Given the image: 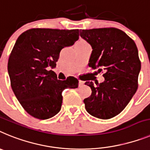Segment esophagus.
Masks as SVG:
<instances>
[{
  "label": "esophagus",
  "mask_w": 150,
  "mask_h": 150,
  "mask_svg": "<svg viewBox=\"0 0 150 150\" xmlns=\"http://www.w3.org/2000/svg\"><path fill=\"white\" fill-rule=\"evenodd\" d=\"M84 84V81H79V85L80 86H83Z\"/></svg>",
  "instance_id": "esophagus-1"
}]
</instances>
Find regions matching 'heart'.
I'll return each instance as SVG.
<instances>
[{
	"label": "heart",
	"mask_w": 150,
	"mask_h": 150,
	"mask_svg": "<svg viewBox=\"0 0 150 150\" xmlns=\"http://www.w3.org/2000/svg\"><path fill=\"white\" fill-rule=\"evenodd\" d=\"M80 42H84V41H80Z\"/></svg>",
	"instance_id": "1"
}]
</instances>
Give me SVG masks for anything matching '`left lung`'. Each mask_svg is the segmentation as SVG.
Here are the masks:
<instances>
[{
	"label": "left lung",
	"mask_w": 150,
	"mask_h": 150,
	"mask_svg": "<svg viewBox=\"0 0 150 150\" xmlns=\"http://www.w3.org/2000/svg\"><path fill=\"white\" fill-rule=\"evenodd\" d=\"M92 47L88 66L103 71L102 83L86 81L92 93L84 100L85 109L96 118L109 119L126 107L137 90L140 69L136 44L125 32L115 28L80 31Z\"/></svg>",
	"instance_id": "1"
}]
</instances>
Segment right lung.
<instances>
[{"label": "right lung", "mask_w": 150, "mask_h": 150, "mask_svg": "<svg viewBox=\"0 0 150 150\" xmlns=\"http://www.w3.org/2000/svg\"><path fill=\"white\" fill-rule=\"evenodd\" d=\"M79 30L32 28L21 34L9 57L7 69L11 88L24 109L44 120L60 111L62 91L79 87L72 76L58 80L54 71L62 48L73 45Z\"/></svg>", "instance_id": "obj_1"}]
</instances>
